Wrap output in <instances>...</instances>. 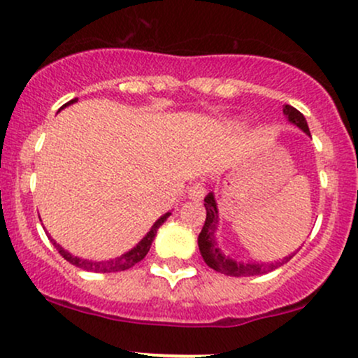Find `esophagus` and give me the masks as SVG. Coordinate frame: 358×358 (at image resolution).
<instances>
[{
    "instance_id": "esophagus-1",
    "label": "esophagus",
    "mask_w": 358,
    "mask_h": 358,
    "mask_svg": "<svg viewBox=\"0 0 358 358\" xmlns=\"http://www.w3.org/2000/svg\"><path fill=\"white\" fill-rule=\"evenodd\" d=\"M205 193H207V190H205V183L195 182L190 188H188V199L200 202L205 196Z\"/></svg>"
}]
</instances>
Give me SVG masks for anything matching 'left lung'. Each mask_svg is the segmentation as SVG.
<instances>
[{
	"label": "left lung",
	"mask_w": 358,
	"mask_h": 358,
	"mask_svg": "<svg viewBox=\"0 0 358 358\" xmlns=\"http://www.w3.org/2000/svg\"><path fill=\"white\" fill-rule=\"evenodd\" d=\"M282 113H285V116L287 117V121H289L291 124L298 126L303 133L311 136L306 119L298 109H294L293 106H285V108H282ZM203 202L205 210H207V219H205L202 232L199 234V249L208 268L215 269L217 273L227 274V276H259V274H264L276 268H281L282 264H286V262L294 256V254H289V256L282 257L281 261L261 262V264H259V262L256 264V262L236 261V259H232L231 256H225V254L222 252V249L219 248V244H217L215 237L217 225H219V208H217L213 192H210L205 196Z\"/></svg>",
	"instance_id": "left-lung-1"
}]
</instances>
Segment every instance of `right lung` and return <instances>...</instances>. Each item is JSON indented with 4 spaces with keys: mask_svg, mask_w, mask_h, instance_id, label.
Instances as JSON below:
<instances>
[{
    "mask_svg": "<svg viewBox=\"0 0 358 358\" xmlns=\"http://www.w3.org/2000/svg\"><path fill=\"white\" fill-rule=\"evenodd\" d=\"M73 102H77V99L69 101L67 104L62 106L60 109L67 108V106L73 104ZM170 215H171V212H166L165 215L159 217V219L156 220L153 225H151L150 232H148L146 236L143 237V239L139 241L133 249L127 250V252L121 254V256H117V257H114V259H108V261H89V259H82V257L72 256V254L69 252V250H65L60 244H57V242L53 241L50 236H48V239L52 241V244L55 245L57 250H59L60 256L64 257L65 261L71 262V264L77 266V268H80V269H84V271H90V273H117V271H126V269L133 268L134 264H138L139 261H143V259H145V256L148 254V250H150V248H151V244H153L156 231H158V229L162 227L163 222H165Z\"/></svg>",
    "mask_w": 358,
    "mask_h": 358,
    "instance_id": "right-lung-1",
    "label": "right lung"
}]
</instances>
